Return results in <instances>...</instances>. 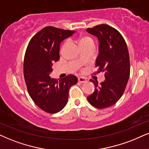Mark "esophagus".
<instances>
[{
	"label": "esophagus",
	"instance_id": "obj_1",
	"mask_svg": "<svg viewBox=\"0 0 149 149\" xmlns=\"http://www.w3.org/2000/svg\"><path fill=\"white\" fill-rule=\"evenodd\" d=\"M78 81L80 82H82V83H84V82H86L87 80H86V79L85 78H84V77H79Z\"/></svg>",
	"mask_w": 149,
	"mask_h": 149
}]
</instances>
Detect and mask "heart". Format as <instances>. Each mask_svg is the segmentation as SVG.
<instances>
[{
	"mask_svg": "<svg viewBox=\"0 0 149 149\" xmlns=\"http://www.w3.org/2000/svg\"><path fill=\"white\" fill-rule=\"evenodd\" d=\"M87 41H93L92 40V39L91 38L88 37V36H84V37H82L80 39V43L82 42H87Z\"/></svg>",
	"mask_w": 149,
	"mask_h": 149,
	"instance_id": "obj_1",
	"label": "heart"
}]
</instances>
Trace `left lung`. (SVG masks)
Returning <instances> with one entry per match:
<instances>
[{
    "mask_svg": "<svg viewBox=\"0 0 149 149\" xmlns=\"http://www.w3.org/2000/svg\"><path fill=\"white\" fill-rule=\"evenodd\" d=\"M86 31L97 38L99 54L95 61L97 72L104 73L105 80L98 84L90 80L95 91L87 97L88 102L97 109L109 107L123 95L130 76V60L127 44L119 31L107 24L88 28Z\"/></svg>",
    "mask_w": 149,
    "mask_h": 149,
    "instance_id": "8db88e82",
    "label": "left lung"
}]
</instances>
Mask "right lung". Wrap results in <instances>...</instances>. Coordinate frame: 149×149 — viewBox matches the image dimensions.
Listing matches in <instances>:
<instances>
[{
    "mask_svg": "<svg viewBox=\"0 0 149 149\" xmlns=\"http://www.w3.org/2000/svg\"><path fill=\"white\" fill-rule=\"evenodd\" d=\"M75 33L52 26L46 27L29 41L24 58V78L27 91L42 111L56 113L66 106L69 90L78 78L69 75L61 80L51 78L52 65L59 61L61 43Z\"/></svg>",
    "mask_w": 149,
    "mask_h": 149,
    "instance_id": "1",
    "label": "right lung"
}]
</instances>
